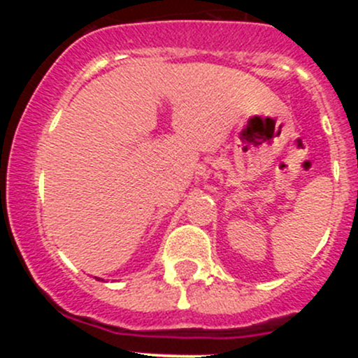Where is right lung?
Returning <instances> with one entry per match:
<instances>
[{"label":"right lung","instance_id":"obj_1","mask_svg":"<svg viewBox=\"0 0 358 358\" xmlns=\"http://www.w3.org/2000/svg\"><path fill=\"white\" fill-rule=\"evenodd\" d=\"M95 279H96V280H102V282H106V280H103V279H100V277H95Z\"/></svg>","mask_w":358,"mask_h":358}]
</instances>
